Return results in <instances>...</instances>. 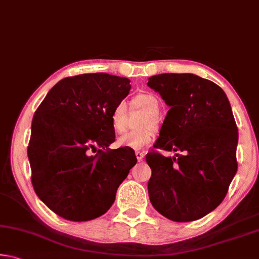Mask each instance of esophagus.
Instances as JSON below:
<instances>
[{
	"mask_svg": "<svg viewBox=\"0 0 259 259\" xmlns=\"http://www.w3.org/2000/svg\"><path fill=\"white\" fill-rule=\"evenodd\" d=\"M135 154H136V157H137L138 161H142L144 159V156H145V154H144L143 152H136Z\"/></svg>",
	"mask_w": 259,
	"mask_h": 259,
	"instance_id": "1",
	"label": "esophagus"
}]
</instances>
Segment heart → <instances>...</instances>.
<instances>
[{
	"label": "heart",
	"instance_id": "obj_1",
	"mask_svg": "<svg viewBox=\"0 0 259 259\" xmlns=\"http://www.w3.org/2000/svg\"><path fill=\"white\" fill-rule=\"evenodd\" d=\"M133 107L145 112L146 116L140 122L138 131H129L116 139V146L130 150H143L154 139V130L151 126L157 125V114L160 112V102L151 94H139L133 99ZM111 124L115 133L124 131L126 124V104L120 102L115 105L111 113Z\"/></svg>",
	"mask_w": 259,
	"mask_h": 259
}]
</instances>
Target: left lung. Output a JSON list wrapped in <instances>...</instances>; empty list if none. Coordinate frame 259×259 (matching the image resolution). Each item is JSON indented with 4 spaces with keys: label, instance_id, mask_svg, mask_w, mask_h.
<instances>
[{
    "label": "left lung",
    "instance_id": "obj_1",
    "mask_svg": "<svg viewBox=\"0 0 259 259\" xmlns=\"http://www.w3.org/2000/svg\"><path fill=\"white\" fill-rule=\"evenodd\" d=\"M147 85L170 107L153 147L182 152L147 153L151 203L170 221H196L221 204L238 170L230 102L216 83L191 73L159 74Z\"/></svg>",
    "mask_w": 259,
    "mask_h": 259
}]
</instances>
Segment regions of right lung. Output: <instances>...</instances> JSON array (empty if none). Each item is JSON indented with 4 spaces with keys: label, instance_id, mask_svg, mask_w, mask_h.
I'll return each mask as SVG.
<instances>
[{
    "label": "right lung",
    "instance_id": "right-lung-1",
    "mask_svg": "<svg viewBox=\"0 0 259 259\" xmlns=\"http://www.w3.org/2000/svg\"><path fill=\"white\" fill-rule=\"evenodd\" d=\"M130 88L129 78L106 73L65 77L35 112L27 148L32 184L58 216L72 222L102 216L137 163L134 150L108 148L115 140L111 113Z\"/></svg>",
    "mask_w": 259,
    "mask_h": 259
}]
</instances>
